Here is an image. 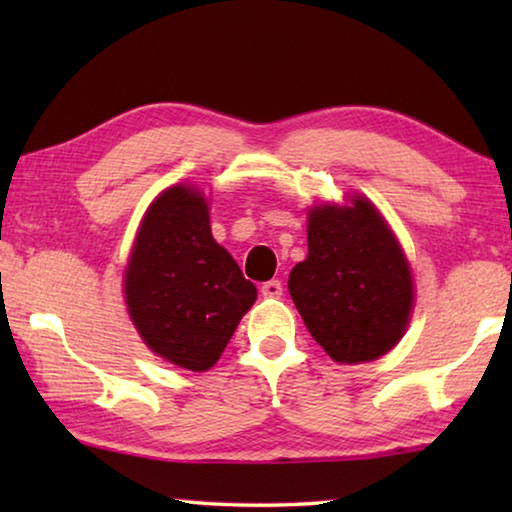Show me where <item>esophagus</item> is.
<instances>
[{"label":"esophagus","instance_id":"1","mask_svg":"<svg viewBox=\"0 0 512 512\" xmlns=\"http://www.w3.org/2000/svg\"><path fill=\"white\" fill-rule=\"evenodd\" d=\"M282 282L280 280H271L262 284V296L268 300H280L282 298Z\"/></svg>","mask_w":512,"mask_h":512}]
</instances>
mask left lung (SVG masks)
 Listing matches in <instances>:
<instances>
[{
    "label": "left lung",
    "mask_w": 512,
    "mask_h": 512,
    "mask_svg": "<svg viewBox=\"0 0 512 512\" xmlns=\"http://www.w3.org/2000/svg\"><path fill=\"white\" fill-rule=\"evenodd\" d=\"M307 244V259L289 275V293L309 334L339 363L384 357L413 311L411 266L384 216L366 196L316 205Z\"/></svg>",
    "instance_id": "left-lung-1"
}]
</instances>
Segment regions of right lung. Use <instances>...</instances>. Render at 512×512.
Returning <instances> with one entry per match:
<instances>
[{"label":"right lung","instance_id":"obj_1","mask_svg":"<svg viewBox=\"0 0 512 512\" xmlns=\"http://www.w3.org/2000/svg\"><path fill=\"white\" fill-rule=\"evenodd\" d=\"M128 314L151 352L173 366L210 370L257 298L232 255L212 237L196 187L155 198L137 230L124 273Z\"/></svg>","mask_w":512,"mask_h":512}]
</instances>
